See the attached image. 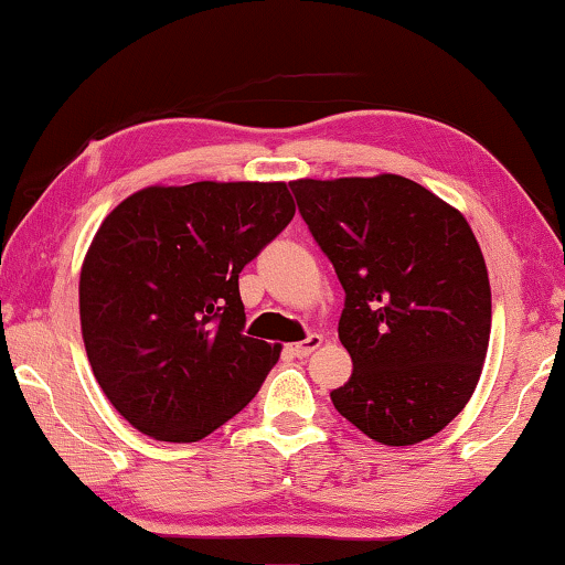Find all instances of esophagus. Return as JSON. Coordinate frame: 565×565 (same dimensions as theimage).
<instances>
[{
  "label": "esophagus",
  "instance_id": "34e87169",
  "mask_svg": "<svg viewBox=\"0 0 565 565\" xmlns=\"http://www.w3.org/2000/svg\"><path fill=\"white\" fill-rule=\"evenodd\" d=\"M324 343V338L322 335H307L305 340H301V343H294V345H289V353L291 355H297V359H305V355H309L312 351H317V348H320Z\"/></svg>",
  "mask_w": 565,
  "mask_h": 565
}]
</instances>
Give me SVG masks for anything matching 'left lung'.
Segmentation results:
<instances>
[{
  "label": "left lung",
  "mask_w": 565,
  "mask_h": 565,
  "mask_svg": "<svg viewBox=\"0 0 565 565\" xmlns=\"http://www.w3.org/2000/svg\"><path fill=\"white\" fill-rule=\"evenodd\" d=\"M289 186L345 291L353 373L332 404L376 443L433 438L471 399L489 348V274L466 217L396 173Z\"/></svg>",
  "instance_id": "1"
}]
</instances>
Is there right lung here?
<instances>
[{"label":"right lung","instance_id":"obj_1","mask_svg":"<svg viewBox=\"0 0 565 565\" xmlns=\"http://www.w3.org/2000/svg\"><path fill=\"white\" fill-rule=\"evenodd\" d=\"M291 217L281 181L148 186L107 214L78 312L94 376L135 430L196 443L256 396L281 345L245 332L237 276Z\"/></svg>","mask_w":565,"mask_h":565}]
</instances>
